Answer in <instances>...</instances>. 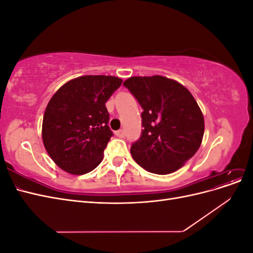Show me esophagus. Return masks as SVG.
Returning a JSON list of instances; mask_svg holds the SVG:
<instances>
[{
	"instance_id": "esophagus-1",
	"label": "esophagus",
	"mask_w": 253,
	"mask_h": 253,
	"mask_svg": "<svg viewBox=\"0 0 253 253\" xmlns=\"http://www.w3.org/2000/svg\"><path fill=\"white\" fill-rule=\"evenodd\" d=\"M116 136L119 137V138H124V137L126 136V131L125 129H119V131L116 132Z\"/></svg>"
}]
</instances>
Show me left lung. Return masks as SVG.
I'll list each match as a JSON object with an SVG mask.
<instances>
[{"mask_svg": "<svg viewBox=\"0 0 253 253\" xmlns=\"http://www.w3.org/2000/svg\"><path fill=\"white\" fill-rule=\"evenodd\" d=\"M124 85L143 109L141 136L131 147L134 160L159 175L178 170L200 149L204 136V116L194 97L163 76L131 77Z\"/></svg>", "mask_w": 253, "mask_h": 253, "instance_id": "left-lung-1", "label": "left lung"}]
</instances>
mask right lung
<instances>
[{
	"label": "right lung",
	"instance_id": "add662e5",
	"mask_svg": "<svg viewBox=\"0 0 253 253\" xmlns=\"http://www.w3.org/2000/svg\"><path fill=\"white\" fill-rule=\"evenodd\" d=\"M121 83L113 76H82L51 97L43 116L42 139L53 163L65 172L82 175L102 162L113 136L105 102Z\"/></svg>",
	"mask_w": 253,
	"mask_h": 253
}]
</instances>
